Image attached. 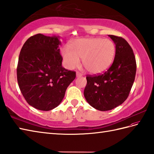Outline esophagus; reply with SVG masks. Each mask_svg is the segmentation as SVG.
Here are the masks:
<instances>
[{
    "mask_svg": "<svg viewBox=\"0 0 154 154\" xmlns=\"http://www.w3.org/2000/svg\"><path fill=\"white\" fill-rule=\"evenodd\" d=\"M76 76H77V77H82V76H83V74L81 73H79V72H77V73H76Z\"/></svg>",
    "mask_w": 154,
    "mask_h": 154,
    "instance_id": "34e87169",
    "label": "esophagus"
}]
</instances>
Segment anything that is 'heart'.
<instances>
[{"label": "heart", "instance_id": "1", "mask_svg": "<svg viewBox=\"0 0 154 154\" xmlns=\"http://www.w3.org/2000/svg\"><path fill=\"white\" fill-rule=\"evenodd\" d=\"M61 55L67 68H76L80 64L79 59H82L87 71L92 74H100L112 64L116 55V45L108 38H79L71 42L69 49L62 48Z\"/></svg>", "mask_w": 154, "mask_h": 154}]
</instances>
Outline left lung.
<instances>
[{
  "label": "left lung",
  "instance_id": "8db88e82",
  "mask_svg": "<svg viewBox=\"0 0 154 154\" xmlns=\"http://www.w3.org/2000/svg\"><path fill=\"white\" fill-rule=\"evenodd\" d=\"M116 45V55L108 70L99 75H87L86 100L100 111L111 110L126 100L134 83L137 63L133 51L122 37L109 35Z\"/></svg>",
  "mask_w": 154,
  "mask_h": 154
}]
</instances>
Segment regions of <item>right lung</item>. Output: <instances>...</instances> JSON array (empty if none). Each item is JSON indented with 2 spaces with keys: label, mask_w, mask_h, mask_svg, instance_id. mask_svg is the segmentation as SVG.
<instances>
[{
  "label": "right lung",
  "mask_w": 154,
  "mask_h": 154,
  "mask_svg": "<svg viewBox=\"0 0 154 154\" xmlns=\"http://www.w3.org/2000/svg\"><path fill=\"white\" fill-rule=\"evenodd\" d=\"M59 37L38 33L29 38L20 53L17 79L21 92L33 108L49 111L56 108L76 77L62 67Z\"/></svg>",
  "instance_id": "add662e5"
}]
</instances>
